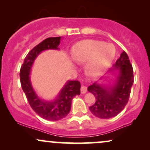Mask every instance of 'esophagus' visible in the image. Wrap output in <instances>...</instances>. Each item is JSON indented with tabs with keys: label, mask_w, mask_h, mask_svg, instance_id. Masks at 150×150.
<instances>
[{
	"label": "esophagus",
	"mask_w": 150,
	"mask_h": 150,
	"mask_svg": "<svg viewBox=\"0 0 150 150\" xmlns=\"http://www.w3.org/2000/svg\"><path fill=\"white\" fill-rule=\"evenodd\" d=\"M80 91H81V93H82V94H85V93H86V92H87V87H85V86L82 85V87H81V88H80Z\"/></svg>",
	"instance_id": "esophagus-1"
}]
</instances>
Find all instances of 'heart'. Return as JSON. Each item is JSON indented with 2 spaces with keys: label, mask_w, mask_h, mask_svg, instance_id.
Here are the masks:
<instances>
[{
  "label": "heart",
  "mask_w": 150,
  "mask_h": 150,
  "mask_svg": "<svg viewBox=\"0 0 150 150\" xmlns=\"http://www.w3.org/2000/svg\"><path fill=\"white\" fill-rule=\"evenodd\" d=\"M116 49L111 44L100 41L83 40L73 46L70 57L75 63L85 65V71L89 76L102 73L114 58Z\"/></svg>",
  "instance_id": "b5f03b06"
}]
</instances>
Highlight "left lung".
<instances>
[{"mask_svg":"<svg viewBox=\"0 0 150 150\" xmlns=\"http://www.w3.org/2000/svg\"><path fill=\"white\" fill-rule=\"evenodd\" d=\"M114 70H117L113 73H117L116 78L111 85L95 82L87 88L96 98L95 103L89 108L92 114L98 118L106 119L117 116L128 101L134 76L132 66L125 51L120 54L109 71Z\"/></svg>","mask_w":150,"mask_h":150,"instance_id":"1","label":"left lung"}]
</instances>
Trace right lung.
Returning a JSON list of instances; mask_svg holds the SVG:
<instances>
[{
    "mask_svg": "<svg viewBox=\"0 0 150 150\" xmlns=\"http://www.w3.org/2000/svg\"><path fill=\"white\" fill-rule=\"evenodd\" d=\"M61 37L46 39L32 49L25 58L20 68V82L30 106L39 116L47 120H58L65 118L71 108L73 97L80 94V83L77 80L66 82L57 97L51 101L41 99L32 87L30 72L37 56L46 50H58Z\"/></svg>",
    "mask_w": 150,
    "mask_h": 150,
    "instance_id": "add662e5",
    "label": "right lung"
}]
</instances>
